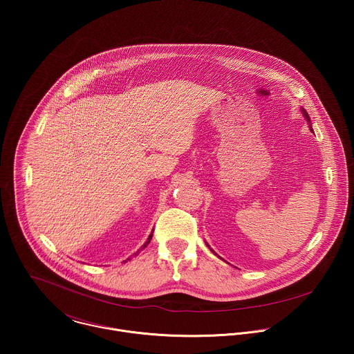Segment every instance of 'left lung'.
I'll list each match as a JSON object with an SVG mask.
<instances>
[{
    "label": "left lung",
    "mask_w": 354,
    "mask_h": 354,
    "mask_svg": "<svg viewBox=\"0 0 354 354\" xmlns=\"http://www.w3.org/2000/svg\"><path fill=\"white\" fill-rule=\"evenodd\" d=\"M301 114H303L304 118H305V120H306V122H308V125H309V129H310V132H312V133H313V129H312V124H310V118H309V114H308V113H306V110H305V109H303V107H301ZM207 247H208V248H209V245H208V244H207ZM209 251H212V250H211V248H209ZM212 252H214V251H212ZM214 253H215V252H214ZM215 254H216V253H215Z\"/></svg>",
    "instance_id": "left-lung-1"
}]
</instances>
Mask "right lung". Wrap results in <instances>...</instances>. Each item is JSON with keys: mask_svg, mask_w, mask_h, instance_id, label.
<instances>
[{"mask_svg": "<svg viewBox=\"0 0 354 354\" xmlns=\"http://www.w3.org/2000/svg\"><path fill=\"white\" fill-rule=\"evenodd\" d=\"M152 232H153V230H152ZM152 232H151V234H150V236H149V239H147V241H146V243H145V244H143V245H142V248H140V250H145V248H146V247H147V245H149V244H150V241H151V239H152ZM140 252V251H138V252L135 253V256H136V254H138V253ZM129 259H131V257H129ZM129 259H128V260H129Z\"/></svg>", "mask_w": 354, "mask_h": 354, "instance_id": "right-lung-1", "label": "right lung"}]
</instances>
